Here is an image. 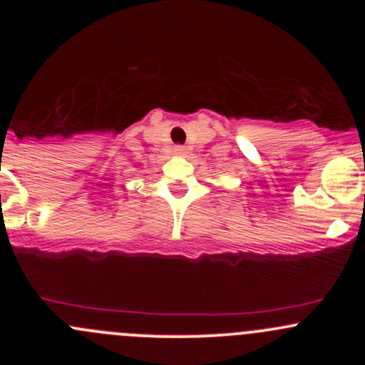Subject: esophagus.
Returning <instances> with one entry per match:
<instances>
[{
  "mask_svg": "<svg viewBox=\"0 0 365 365\" xmlns=\"http://www.w3.org/2000/svg\"><path fill=\"white\" fill-rule=\"evenodd\" d=\"M175 153L176 155H185V148L183 146H175Z\"/></svg>",
  "mask_w": 365,
  "mask_h": 365,
  "instance_id": "esophagus-1",
  "label": "esophagus"
}]
</instances>
